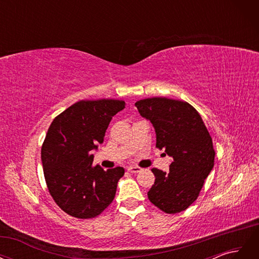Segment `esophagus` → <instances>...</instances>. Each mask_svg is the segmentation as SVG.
<instances>
[{"label":"esophagus","mask_w":259,"mask_h":259,"mask_svg":"<svg viewBox=\"0 0 259 259\" xmlns=\"http://www.w3.org/2000/svg\"><path fill=\"white\" fill-rule=\"evenodd\" d=\"M127 170L132 174H137V173H139V171H142V168L138 166H128Z\"/></svg>","instance_id":"34e87169"}]
</instances>
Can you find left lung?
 I'll list each match as a JSON object with an SVG mask.
<instances>
[{
    "instance_id": "1",
    "label": "left lung",
    "mask_w": 259,
    "mask_h": 259,
    "mask_svg": "<svg viewBox=\"0 0 259 259\" xmlns=\"http://www.w3.org/2000/svg\"><path fill=\"white\" fill-rule=\"evenodd\" d=\"M135 106L152 123L156 148L174 160L168 173L151 169L155 180L148 199L167 214L180 213L198 199L214 166L211 137L199 112L187 101L152 97L138 100Z\"/></svg>"
}]
</instances>
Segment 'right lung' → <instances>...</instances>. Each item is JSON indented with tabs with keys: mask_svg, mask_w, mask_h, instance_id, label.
I'll list each match as a JSON object with an SVG mask.
<instances>
[{
	"mask_svg": "<svg viewBox=\"0 0 259 259\" xmlns=\"http://www.w3.org/2000/svg\"><path fill=\"white\" fill-rule=\"evenodd\" d=\"M123 100H80L55 117L41 150L43 171L56 204L70 216L89 219L111 204L123 167H93L92 150L103 144Z\"/></svg>",
	"mask_w": 259,
	"mask_h": 259,
	"instance_id": "1",
	"label": "right lung"
}]
</instances>
